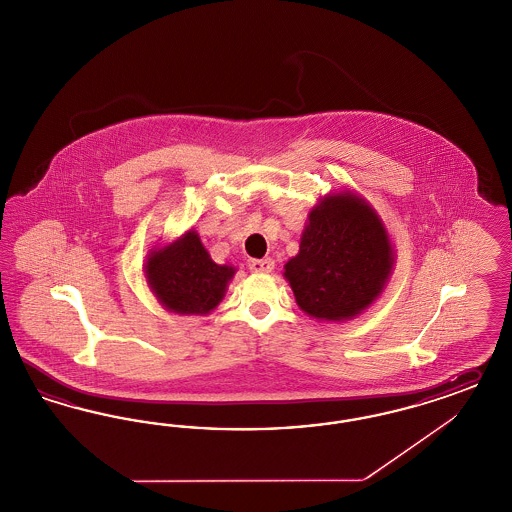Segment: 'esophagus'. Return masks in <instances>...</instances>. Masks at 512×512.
Returning <instances> with one entry per match:
<instances>
[{"label": "esophagus", "instance_id": "esophagus-1", "mask_svg": "<svg viewBox=\"0 0 512 512\" xmlns=\"http://www.w3.org/2000/svg\"><path fill=\"white\" fill-rule=\"evenodd\" d=\"M250 271H254V273H271L273 271V267H275V262L271 260V258H262V260H250Z\"/></svg>", "mask_w": 512, "mask_h": 512}]
</instances>
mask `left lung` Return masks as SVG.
<instances>
[{"mask_svg": "<svg viewBox=\"0 0 512 512\" xmlns=\"http://www.w3.org/2000/svg\"><path fill=\"white\" fill-rule=\"evenodd\" d=\"M391 265L393 250L378 214L357 195L336 193L311 210L284 277L307 315L345 321L378 298Z\"/></svg>", "mask_w": 512, "mask_h": 512, "instance_id": "1", "label": "left lung"}]
</instances>
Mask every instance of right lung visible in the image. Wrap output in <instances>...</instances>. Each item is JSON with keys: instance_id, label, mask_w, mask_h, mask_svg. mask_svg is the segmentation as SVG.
<instances>
[{"instance_id": "obj_1", "label": "right lung", "mask_w": 512, "mask_h": 512, "mask_svg": "<svg viewBox=\"0 0 512 512\" xmlns=\"http://www.w3.org/2000/svg\"><path fill=\"white\" fill-rule=\"evenodd\" d=\"M233 273V267L212 262L195 231L169 247L153 250L146 264L155 296L180 315H207L222 302Z\"/></svg>"}]
</instances>
